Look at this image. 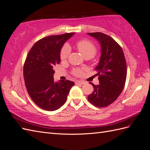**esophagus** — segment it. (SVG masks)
<instances>
[{
  "instance_id": "34e87169",
  "label": "esophagus",
  "mask_w": 150,
  "mask_h": 150,
  "mask_svg": "<svg viewBox=\"0 0 150 150\" xmlns=\"http://www.w3.org/2000/svg\"><path fill=\"white\" fill-rule=\"evenodd\" d=\"M75 83H76V84H81V85H82V84H84L85 82H83L82 81H75Z\"/></svg>"
}]
</instances>
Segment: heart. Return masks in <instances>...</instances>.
Listing matches in <instances>:
<instances>
[{
	"instance_id": "heart-1",
	"label": "heart",
	"mask_w": 150,
	"mask_h": 150,
	"mask_svg": "<svg viewBox=\"0 0 150 150\" xmlns=\"http://www.w3.org/2000/svg\"><path fill=\"white\" fill-rule=\"evenodd\" d=\"M76 48L78 50L81 52V54L85 58L86 57H90L92 58L95 56L97 52V48L91 41L88 40H81L78 41L76 44ZM69 54V48L67 45L64 46L61 48L60 52V58L61 60H65L68 57ZM72 74L79 76L81 75L82 74V69L81 68H74L71 71Z\"/></svg>"
}]
</instances>
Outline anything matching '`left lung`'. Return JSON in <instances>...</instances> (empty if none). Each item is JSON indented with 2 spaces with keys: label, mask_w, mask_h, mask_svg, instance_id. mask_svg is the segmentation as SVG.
<instances>
[{
  "label": "left lung",
  "mask_w": 150,
  "mask_h": 150,
  "mask_svg": "<svg viewBox=\"0 0 150 150\" xmlns=\"http://www.w3.org/2000/svg\"><path fill=\"white\" fill-rule=\"evenodd\" d=\"M101 44V57L95 68L99 84L92 82L94 91L88 100L94 106L105 107L110 105L122 92L127 79V63L123 51L113 38L102 33H89Z\"/></svg>",
  "instance_id": "left-lung-1"
}]
</instances>
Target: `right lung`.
I'll use <instances>...</instances> for the list:
<instances>
[{"label": "right lung", "mask_w": 150, "mask_h": 150, "mask_svg": "<svg viewBox=\"0 0 150 150\" xmlns=\"http://www.w3.org/2000/svg\"><path fill=\"white\" fill-rule=\"evenodd\" d=\"M75 33L52 35L34 43L23 65V78L27 91L33 102L43 110L53 111L67 102L69 90L75 83L55 82L53 67L61 62L62 45Z\"/></svg>", "instance_id": "right-lung-1"}]
</instances>
